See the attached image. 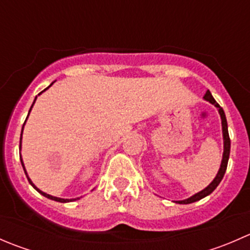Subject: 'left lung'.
<instances>
[{
  "label": "left lung",
  "instance_id": "1",
  "mask_svg": "<svg viewBox=\"0 0 250 250\" xmlns=\"http://www.w3.org/2000/svg\"><path fill=\"white\" fill-rule=\"evenodd\" d=\"M204 99L208 100L209 103H211L213 105H215L218 107L219 113H220V117H221V125H223V137H224V155H223V161H221V166H220V169H219L218 174L214 178V180L207 186L204 190L201 191V192L196 193L193 195L192 197L188 198V200H184V201H176V203L179 204H188V203H193L196 201H200L202 198L206 197V196L210 195L214 190L216 188V186L220 184V181L223 180L224 178V174L226 172V168H228V162H229V157H230V147H231V140L230 137H229V129H228V121H226V116L225 112H224L223 107L215 102V99L213 98L211 93L209 90H207L206 94H204Z\"/></svg>",
  "mask_w": 250,
  "mask_h": 250
}]
</instances>
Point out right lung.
I'll return each mask as SVG.
<instances>
[{"label":"right lung","instance_id":"1","mask_svg":"<svg viewBox=\"0 0 250 250\" xmlns=\"http://www.w3.org/2000/svg\"><path fill=\"white\" fill-rule=\"evenodd\" d=\"M52 84H53V83H52ZM52 84H50V85H52ZM50 85H49V87H50ZM49 87H47L46 88V89H48V88H49ZM46 89H44V90H46ZM42 92H43V90H42ZM41 92V93H42ZM41 93H40V94H41ZM39 94V95H40ZM37 98V97H36ZM36 98H35V100H36ZM35 100H34V104H35ZM34 104H32L31 105V107H30V111H31V109H32V106H34ZM30 111H29V113H30ZM27 116H29V115H27ZM27 118V117H26ZM24 125H25V123H24ZM22 128H24V125H22ZM21 134H22V129H21ZM19 147L20 148H21V138H20V145H19ZM20 162H21V166H22V168H24V172H25V174H26V178H27V180H29V183L30 184H31V185L32 186H34V188H36V190L37 191H39V192L40 193H41V195H43L44 196V197H47V198H49V200H53V201H57V202H62V203H65V202H70V201H74V200H64V198H59V197H54V196H50V195H48V193H44L43 192V191H41V190H40V188H36V186H35L34 185V184H32V181L31 180H30V178H29V176H27V173H26V170H25V167H24V163H22V160H21V157H20ZM75 201H76V200H75Z\"/></svg>","mask_w":250,"mask_h":250}]
</instances>
